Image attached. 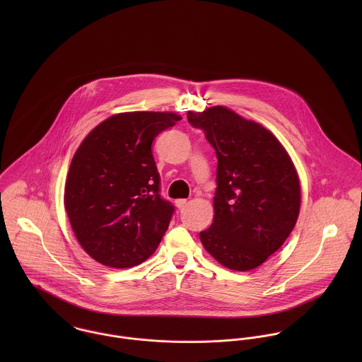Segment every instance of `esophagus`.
<instances>
[{"instance_id":"obj_1","label":"esophagus","mask_w":362,"mask_h":362,"mask_svg":"<svg viewBox=\"0 0 362 362\" xmlns=\"http://www.w3.org/2000/svg\"><path fill=\"white\" fill-rule=\"evenodd\" d=\"M187 204H188L187 199H177L175 201V206L178 207V209H184V207L187 206Z\"/></svg>"}]
</instances>
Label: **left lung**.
Returning <instances> with one entry per match:
<instances>
[{
  "label": "left lung",
  "mask_w": 362,
  "mask_h": 362,
  "mask_svg": "<svg viewBox=\"0 0 362 362\" xmlns=\"http://www.w3.org/2000/svg\"><path fill=\"white\" fill-rule=\"evenodd\" d=\"M216 152L214 218L199 233L223 266L245 272L274 254L293 231L301 205L296 167L276 136L260 124L216 105L187 114Z\"/></svg>",
  "instance_id": "left-lung-1"
}]
</instances>
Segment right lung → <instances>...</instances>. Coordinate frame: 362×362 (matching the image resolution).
<instances>
[{
    "instance_id": "add662e5",
    "label": "right lung",
    "mask_w": 362,
    "mask_h": 362,
    "mask_svg": "<svg viewBox=\"0 0 362 362\" xmlns=\"http://www.w3.org/2000/svg\"><path fill=\"white\" fill-rule=\"evenodd\" d=\"M174 112H121L99 124L69 165L64 204L76 240L104 266L142 263L158 247L174 206L160 195L152 153Z\"/></svg>"
}]
</instances>
